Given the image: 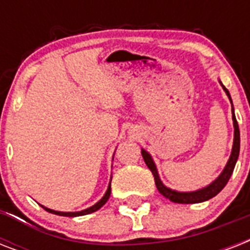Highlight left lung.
Returning a JSON list of instances; mask_svg holds the SVG:
<instances>
[{
	"instance_id": "left-lung-1",
	"label": "left lung",
	"mask_w": 250,
	"mask_h": 250,
	"mask_svg": "<svg viewBox=\"0 0 250 250\" xmlns=\"http://www.w3.org/2000/svg\"><path fill=\"white\" fill-rule=\"evenodd\" d=\"M221 85L223 86L226 94L229 96V101L232 104V100H231V96H229V92L227 90L223 84L221 83ZM232 121H233V145H232V152H231V156H229V160L226 165L225 170L222 171V174L218 176L213 183H210L209 186L202 188V189H197L194 192H176L174 189H170L165 186L164 183L161 182L160 176H158V172H157V167L153 162V158L150 157L146 150L141 149V154H143V158H144V162L146 164V166L149 167V170L152 171L153 176H154V182H156L157 189L160 190V193L162 196H165L166 198H168L170 201L178 202V204H197V202H204L208 201L210 198H213L214 196H217L219 192H221L223 188L226 187L227 182L231 178V175L233 172V168H235V165H236V161L239 158V152H240V131H239V125H237L236 117L233 114V106H232Z\"/></svg>"
}]
</instances>
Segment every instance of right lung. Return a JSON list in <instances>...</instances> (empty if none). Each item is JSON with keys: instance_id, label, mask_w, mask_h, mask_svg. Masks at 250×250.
<instances>
[{"instance_id": "add662e5", "label": "right lung", "mask_w": 250, "mask_h": 250, "mask_svg": "<svg viewBox=\"0 0 250 250\" xmlns=\"http://www.w3.org/2000/svg\"><path fill=\"white\" fill-rule=\"evenodd\" d=\"M110 183H111V180H110ZM110 193H111V187H110V184H109V187H107V190H106V193L104 194V197H102L101 200L97 202V204H94L93 206H90V208H88V209H85V210H82V211H75V213H63V211H56V210L48 209V208H45V206H42V205H41V208L46 210V211H49V213L56 214V215H62V217H79V215H85V214H90V213H93V211H97L98 209H101L102 206L106 204V201L109 200Z\"/></svg>"}]
</instances>
